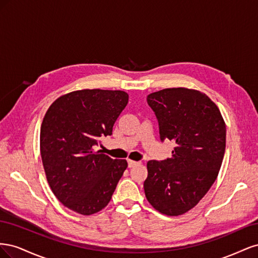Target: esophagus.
Returning a JSON list of instances; mask_svg holds the SVG:
<instances>
[{"label":"esophagus","mask_w":258,"mask_h":258,"mask_svg":"<svg viewBox=\"0 0 258 258\" xmlns=\"http://www.w3.org/2000/svg\"><path fill=\"white\" fill-rule=\"evenodd\" d=\"M128 161V167L129 168H132V167H135V166H137V165H139V161H135V160H131V159H128L127 160Z\"/></svg>","instance_id":"34e87169"}]
</instances>
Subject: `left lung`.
Listing matches in <instances>:
<instances>
[{"label": "left lung", "instance_id": "1", "mask_svg": "<svg viewBox=\"0 0 258 258\" xmlns=\"http://www.w3.org/2000/svg\"><path fill=\"white\" fill-rule=\"evenodd\" d=\"M157 117L160 140L175 143L172 156L147 162L144 191L158 212L177 216L205 197L221 169L226 147V124L206 93L167 88L147 96Z\"/></svg>", "mask_w": 258, "mask_h": 258}]
</instances>
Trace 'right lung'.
Here are the masks:
<instances>
[{
  "label": "right lung",
  "mask_w": 258,
  "mask_h": 258,
  "mask_svg": "<svg viewBox=\"0 0 258 258\" xmlns=\"http://www.w3.org/2000/svg\"><path fill=\"white\" fill-rule=\"evenodd\" d=\"M129 96L121 90L83 89L59 97L46 112L40 147L46 178L64 207L91 215L110 202L128 167L95 148L111 136Z\"/></svg>",
  "instance_id": "right-lung-1"
}]
</instances>
